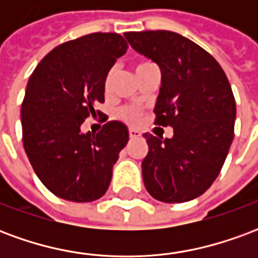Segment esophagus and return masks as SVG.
Instances as JSON below:
<instances>
[{
  "mask_svg": "<svg viewBox=\"0 0 258 258\" xmlns=\"http://www.w3.org/2000/svg\"><path fill=\"white\" fill-rule=\"evenodd\" d=\"M128 134H130V138H138V137H141L140 131H138V130H134V128L130 130Z\"/></svg>",
  "mask_w": 258,
  "mask_h": 258,
  "instance_id": "1",
  "label": "esophagus"
}]
</instances>
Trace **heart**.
Here are the masks:
<instances>
[{
  "label": "heart",
  "mask_w": 258,
  "mask_h": 258,
  "mask_svg": "<svg viewBox=\"0 0 258 258\" xmlns=\"http://www.w3.org/2000/svg\"><path fill=\"white\" fill-rule=\"evenodd\" d=\"M153 66H156V64L152 63L151 60H141V62H138L137 66H135V70H137V72H140V70L153 68ZM116 73H117V68H116V66L109 70V73H107L106 76V80H105V87H106V88L110 87V84H112V81L113 79H114ZM117 116L118 118H121V120L127 121V123L134 124L137 123V121H138V118H140V112H138L137 109H134V107H121V109L118 110Z\"/></svg>",
  "instance_id": "1"
}]
</instances>
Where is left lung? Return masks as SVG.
Instances as JSON below:
<instances>
[{"label": "left lung", "instance_id": "left-lung-1", "mask_svg": "<svg viewBox=\"0 0 258 258\" xmlns=\"http://www.w3.org/2000/svg\"><path fill=\"white\" fill-rule=\"evenodd\" d=\"M130 45L160 68L156 124L173 127V138L144 134L148 155L142 178L152 198L182 203L209 189L233 140L236 105L227 76L198 44L168 30L130 31Z\"/></svg>", "mask_w": 258, "mask_h": 258}]
</instances>
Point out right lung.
I'll use <instances>...</instances> for the list:
<instances>
[{
  "instance_id": "1",
  "label": "right lung",
  "mask_w": 258,
  "mask_h": 258,
  "mask_svg": "<svg viewBox=\"0 0 258 258\" xmlns=\"http://www.w3.org/2000/svg\"><path fill=\"white\" fill-rule=\"evenodd\" d=\"M127 47L117 33L87 34L53 48L29 79L23 146L37 177L60 199L94 202L109 188L128 128L107 121L95 134L83 133L81 124L105 101L107 73Z\"/></svg>"
}]
</instances>
